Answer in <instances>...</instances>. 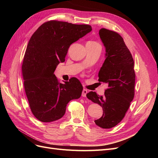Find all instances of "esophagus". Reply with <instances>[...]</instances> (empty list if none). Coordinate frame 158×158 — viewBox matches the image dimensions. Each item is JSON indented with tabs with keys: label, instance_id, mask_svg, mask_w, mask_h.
Instances as JSON below:
<instances>
[{
	"label": "esophagus",
	"instance_id": "obj_1",
	"mask_svg": "<svg viewBox=\"0 0 158 158\" xmlns=\"http://www.w3.org/2000/svg\"><path fill=\"white\" fill-rule=\"evenodd\" d=\"M88 94V90L84 89L82 90V97H86V94Z\"/></svg>",
	"mask_w": 158,
	"mask_h": 158
}]
</instances>
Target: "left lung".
Returning <instances> with one entry per match:
<instances>
[{
	"label": "left lung",
	"mask_w": 158,
	"mask_h": 158,
	"mask_svg": "<svg viewBox=\"0 0 158 158\" xmlns=\"http://www.w3.org/2000/svg\"><path fill=\"white\" fill-rule=\"evenodd\" d=\"M100 39L106 48V60L99 72V81L108 84L103 96L95 92L87 98L103 108V114L95 120L102 128L115 127L125 117L135 96L134 60L123 37L113 31L102 28Z\"/></svg>",
	"instance_id": "8db88e82"
}]
</instances>
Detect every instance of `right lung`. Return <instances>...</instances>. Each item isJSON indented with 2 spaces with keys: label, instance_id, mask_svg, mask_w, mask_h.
Masks as SVG:
<instances>
[{
  "label": "right lung",
  "instance_id": "obj_1",
  "mask_svg": "<svg viewBox=\"0 0 158 158\" xmlns=\"http://www.w3.org/2000/svg\"><path fill=\"white\" fill-rule=\"evenodd\" d=\"M92 30L89 25L52 20L43 23L31 37L22 75L31 111L39 121L58 120L64 116L70 100L80 98L83 87L77 78L61 84L54 72L65 61L70 45Z\"/></svg>",
  "mask_w": 158,
  "mask_h": 158
}]
</instances>
